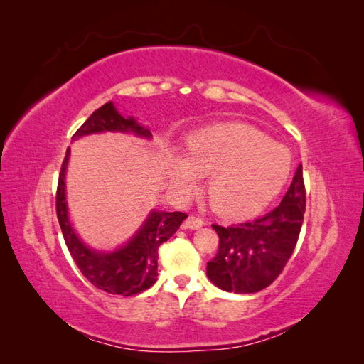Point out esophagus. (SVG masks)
Segmentation results:
<instances>
[{
    "label": "esophagus",
    "instance_id": "esophagus-1",
    "mask_svg": "<svg viewBox=\"0 0 364 364\" xmlns=\"http://www.w3.org/2000/svg\"><path fill=\"white\" fill-rule=\"evenodd\" d=\"M203 225H205V220L202 218H197V215H189V218L183 223V227L189 230H197Z\"/></svg>",
    "mask_w": 364,
    "mask_h": 364
}]
</instances>
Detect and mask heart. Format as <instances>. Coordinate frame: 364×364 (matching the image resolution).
<instances>
[{
  "label": "heart",
  "mask_w": 364,
  "mask_h": 364,
  "mask_svg": "<svg viewBox=\"0 0 364 364\" xmlns=\"http://www.w3.org/2000/svg\"><path fill=\"white\" fill-rule=\"evenodd\" d=\"M291 153L267 134L241 123L200 129L189 137L184 156H170L166 175L188 194L198 176H210L206 196L223 215L258 213L280 194L291 173Z\"/></svg>",
  "instance_id": "1"
}]
</instances>
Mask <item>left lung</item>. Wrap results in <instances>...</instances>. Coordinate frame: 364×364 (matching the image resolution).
Wrapping results in <instances>:
<instances>
[{
  "label": "left lung",
  "mask_w": 364,
  "mask_h": 364,
  "mask_svg": "<svg viewBox=\"0 0 364 364\" xmlns=\"http://www.w3.org/2000/svg\"><path fill=\"white\" fill-rule=\"evenodd\" d=\"M301 166L282 203L253 220L213 228L219 250L208 262L206 275L227 292L250 294L267 288L282 274L296 249L306 206Z\"/></svg>",
  "instance_id": "8db88e82"
}]
</instances>
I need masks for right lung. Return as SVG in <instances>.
Wrapping results in <instances>:
<instances>
[{
    "label": "right lung",
    "instance_id": "1",
    "mask_svg": "<svg viewBox=\"0 0 364 364\" xmlns=\"http://www.w3.org/2000/svg\"><path fill=\"white\" fill-rule=\"evenodd\" d=\"M103 131H122L134 133L136 136L151 137L150 129L139 125L133 117H123L115 109L112 102L98 107L94 114L82 123L72 139L103 133ZM70 149H67L65 158L60 167L58 192H56V214L60 230H63L67 249L75 259L81 274L95 286L109 294H120L123 297L149 289L156 282L158 275V249L180 228L188 214L151 211L141 230L129 241L115 252L92 250L76 236L68 220L65 202V168Z\"/></svg>",
    "mask_w": 364,
    "mask_h": 364
}]
</instances>
